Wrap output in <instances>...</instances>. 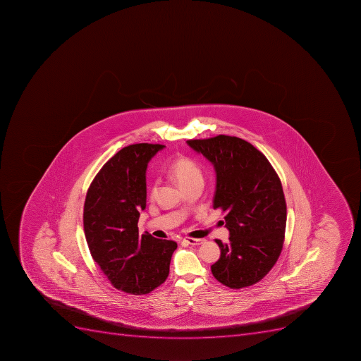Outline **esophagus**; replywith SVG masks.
Returning a JSON list of instances; mask_svg holds the SVG:
<instances>
[{"instance_id": "obj_1", "label": "esophagus", "mask_w": 361, "mask_h": 361, "mask_svg": "<svg viewBox=\"0 0 361 361\" xmlns=\"http://www.w3.org/2000/svg\"><path fill=\"white\" fill-rule=\"evenodd\" d=\"M185 243H188V245H202V243H206V239H195V238H185L183 240Z\"/></svg>"}]
</instances>
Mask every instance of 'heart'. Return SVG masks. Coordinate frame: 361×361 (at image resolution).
Segmentation results:
<instances>
[{"instance_id":"1","label":"heart","mask_w":361,"mask_h":361,"mask_svg":"<svg viewBox=\"0 0 361 361\" xmlns=\"http://www.w3.org/2000/svg\"><path fill=\"white\" fill-rule=\"evenodd\" d=\"M170 175L183 188H186L190 185L197 182H202V171L193 160L188 158L176 159L170 166ZM158 190V183L152 186L151 194L154 195Z\"/></svg>"}]
</instances>
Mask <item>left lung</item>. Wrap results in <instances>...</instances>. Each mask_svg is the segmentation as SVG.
Instances as JSON below:
<instances>
[{"label": "left lung", "mask_w": 361, "mask_h": 361, "mask_svg": "<svg viewBox=\"0 0 361 361\" xmlns=\"http://www.w3.org/2000/svg\"><path fill=\"white\" fill-rule=\"evenodd\" d=\"M191 149L214 164V209L226 212L228 243L216 239L221 257L212 272L232 289L261 281L281 254L287 207L281 182L267 157L234 136L188 140ZM224 224V221H223Z\"/></svg>", "instance_id": "8db88e82"}]
</instances>
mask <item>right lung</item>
I'll return each instance as SVG.
<instances>
[{
    "mask_svg": "<svg viewBox=\"0 0 361 361\" xmlns=\"http://www.w3.org/2000/svg\"><path fill=\"white\" fill-rule=\"evenodd\" d=\"M160 144L126 146L109 159L87 192L83 228L89 250L114 287L145 295L162 285L177 243L140 235L138 219L146 207V169Z\"/></svg>",
    "mask_w": 361,
    "mask_h": 361,
    "instance_id": "obj_1",
    "label": "right lung"
}]
</instances>
